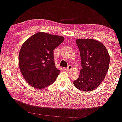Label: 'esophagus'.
<instances>
[{
	"instance_id": "obj_1",
	"label": "esophagus",
	"mask_w": 122,
	"mask_h": 122,
	"mask_svg": "<svg viewBox=\"0 0 122 122\" xmlns=\"http://www.w3.org/2000/svg\"><path fill=\"white\" fill-rule=\"evenodd\" d=\"M72 69V66L71 65H69V66H68V67L67 68H66V69H64L66 71H70V70H71Z\"/></svg>"
}]
</instances>
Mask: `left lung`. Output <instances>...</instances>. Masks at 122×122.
<instances>
[{"instance_id":"1","label":"left lung","mask_w":122,"mask_h":122,"mask_svg":"<svg viewBox=\"0 0 122 122\" xmlns=\"http://www.w3.org/2000/svg\"><path fill=\"white\" fill-rule=\"evenodd\" d=\"M82 69L75 87L84 92H92L105 79L108 71L110 56L103 43L92 38L77 39Z\"/></svg>"}]
</instances>
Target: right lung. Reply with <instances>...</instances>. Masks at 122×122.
Returning <instances> with one entry per match:
<instances>
[{"instance_id":"1","label":"right lung","mask_w":122,"mask_h":122,"mask_svg":"<svg viewBox=\"0 0 122 122\" xmlns=\"http://www.w3.org/2000/svg\"><path fill=\"white\" fill-rule=\"evenodd\" d=\"M64 40L60 36L40 32L24 42L19 53V66L29 85L41 89L55 81L60 71L55 66L53 50Z\"/></svg>"}]
</instances>
